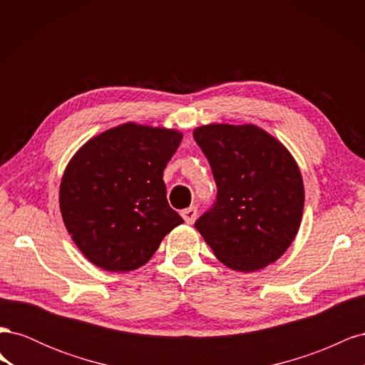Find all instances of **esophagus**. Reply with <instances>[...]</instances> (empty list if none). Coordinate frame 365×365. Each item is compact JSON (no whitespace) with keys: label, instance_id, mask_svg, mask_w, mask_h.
Returning a JSON list of instances; mask_svg holds the SVG:
<instances>
[{"label":"esophagus","instance_id":"esophagus-1","mask_svg":"<svg viewBox=\"0 0 365 365\" xmlns=\"http://www.w3.org/2000/svg\"><path fill=\"white\" fill-rule=\"evenodd\" d=\"M181 216L184 217L185 224H193V222H195V219H196V216H197V210H196V207H189V208L182 210V212H181Z\"/></svg>","mask_w":365,"mask_h":365}]
</instances>
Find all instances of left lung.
Segmentation results:
<instances>
[{"label": "left lung", "instance_id": "1", "mask_svg": "<svg viewBox=\"0 0 365 365\" xmlns=\"http://www.w3.org/2000/svg\"><path fill=\"white\" fill-rule=\"evenodd\" d=\"M193 138L217 187L196 230L225 267L240 272L268 267L288 250L302 222L304 189L295 160L254 125H207L196 128Z\"/></svg>", "mask_w": 365, "mask_h": 365}]
</instances>
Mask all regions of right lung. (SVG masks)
Returning <instances> with one entry per match:
<instances>
[{
    "instance_id": "right-lung-1",
    "label": "right lung",
    "mask_w": 365,
    "mask_h": 365,
    "mask_svg": "<svg viewBox=\"0 0 365 365\" xmlns=\"http://www.w3.org/2000/svg\"><path fill=\"white\" fill-rule=\"evenodd\" d=\"M181 140L178 130L126 123L91 138L68 163L59 193L62 219L96 267L137 269L182 224L163 181Z\"/></svg>"
}]
</instances>
